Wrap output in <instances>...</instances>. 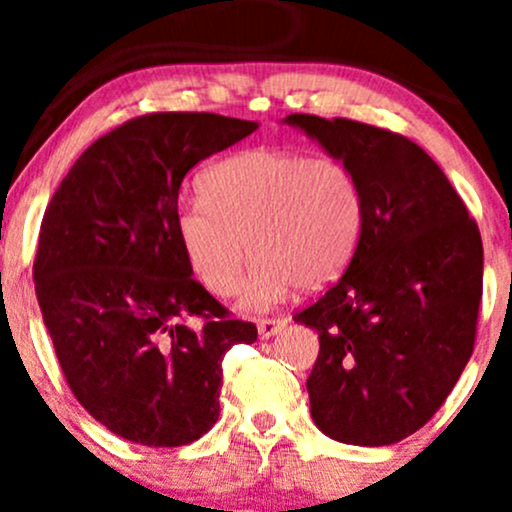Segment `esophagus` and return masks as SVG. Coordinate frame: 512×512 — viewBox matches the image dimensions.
Wrapping results in <instances>:
<instances>
[{
	"mask_svg": "<svg viewBox=\"0 0 512 512\" xmlns=\"http://www.w3.org/2000/svg\"><path fill=\"white\" fill-rule=\"evenodd\" d=\"M284 325H286L284 317H262V320L257 322V330H260L262 339H269V337H274V334L279 332Z\"/></svg>",
	"mask_w": 512,
	"mask_h": 512,
	"instance_id": "obj_1",
	"label": "esophagus"
}]
</instances>
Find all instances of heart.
Masks as SVG:
<instances>
[{
	"label": "heart",
	"instance_id": "b5f03b06",
	"mask_svg": "<svg viewBox=\"0 0 512 512\" xmlns=\"http://www.w3.org/2000/svg\"><path fill=\"white\" fill-rule=\"evenodd\" d=\"M178 238L204 286L238 289L252 257L243 305L272 308L293 286L332 284L354 257L363 228L361 182L337 158L252 149L202 175V197L178 209Z\"/></svg>",
	"mask_w": 512,
	"mask_h": 512
}]
</instances>
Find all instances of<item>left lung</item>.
<instances>
[{"label": "left lung", "instance_id": "8db88e82", "mask_svg": "<svg viewBox=\"0 0 512 512\" xmlns=\"http://www.w3.org/2000/svg\"><path fill=\"white\" fill-rule=\"evenodd\" d=\"M286 122L354 170L363 190L349 267L293 315L320 339L305 383L310 414L339 443H399L431 421L474 351L479 226L438 163L402 134L346 117Z\"/></svg>", "mask_w": 512, "mask_h": 512}]
</instances>
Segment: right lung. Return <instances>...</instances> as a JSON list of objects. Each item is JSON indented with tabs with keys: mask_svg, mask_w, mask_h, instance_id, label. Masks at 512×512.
Returning a JSON list of instances; mask_svg holds the SVG:
<instances>
[{
	"mask_svg": "<svg viewBox=\"0 0 512 512\" xmlns=\"http://www.w3.org/2000/svg\"><path fill=\"white\" fill-rule=\"evenodd\" d=\"M257 122L151 113L76 158L40 223L33 260L69 390L115 436L178 448L219 419L221 361L257 327L192 279L178 238L182 178Z\"/></svg>",
	"mask_w": 512,
	"mask_h": 512,
	"instance_id": "add662e5",
	"label": "right lung"
}]
</instances>
